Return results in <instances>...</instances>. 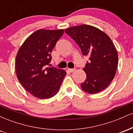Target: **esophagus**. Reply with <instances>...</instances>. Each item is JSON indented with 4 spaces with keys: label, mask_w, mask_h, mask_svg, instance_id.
<instances>
[{
    "label": "esophagus",
    "mask_w": 133,
    "mask_h": 133,
    "mask_svg": "<svg viewBox=\"0 0 133 133\" xmlns=\"http://www.w3.org/2000/svg\"><path fill=\"white\" fill-rule=\"evenodd\" d=\"M76 70V69H68V71L71 72H74V71Z\"/></svg>",
    "instance_id": "esophagus-1"
}]
</instances>
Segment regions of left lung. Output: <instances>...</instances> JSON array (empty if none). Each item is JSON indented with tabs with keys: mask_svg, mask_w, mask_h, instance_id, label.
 <instances>
[{
	"mask_svg": "<svg viewBox=\"0 0 133 133\" xmlns=\"http://www.w3.org/2000/svg\"><path fill=\"white\" fill-rule=\"evenodd\" d=\"M81 50L89 57L85 68L86 79L81 84L82 89L90 94L100 92L110 84L118 64L117 52L109 36L91 25H81L64 30Z\"/></svg>",
	"mask_w": 133,
	"mask_h": 133,
	"instance_id": "left-lung-1",
	"label": "left lung"
}]
</instances>
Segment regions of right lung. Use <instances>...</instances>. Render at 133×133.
Returning <instances> with one entry per match:
<instances>
[{
    "label": "right lung",
    "mask_w": 133,
    "mask_h": 133,
    "mask_svg": "<svg viewBox=\"0 0 133 133\" xmlns=\"http://www.w3.org/2000/svg\"><path fill=\"white\" fill-rule=\"evenodd\" d=\"M64 30L39 29L24 41L16 58L17 77L27 91L39 99H49L59 91L66 75L64 70L48 67L51 52Z\"/></svg>",
    "instance_id": "right-lung-1"
}]
</instances>
